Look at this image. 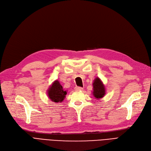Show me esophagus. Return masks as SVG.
I'll return each instance as SVG.
<instances>
[{
	"mask_svg": "<svg viewBox=\"0 0 151 151\" xmlns=\"http://www.w3.org/2000/svg\"><path fill=\"white\" fill-rule=\"evenodd\" d=\"M75 90L76 91H82L83 88L81 87H75Z\"/></svg>",
	"mask_w": 151,
	"mask_h": 151,
	"instance_id": "1",
	"label": "esophagus"
}]
</instances>
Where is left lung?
<instances>
[{
  "instance_id": "obj_1",
  "label": "left lung",
  "mask_w": 151,
  "mask_h": 151,
  "mask_svg": "<svg viewBox=\"0 0 151 151\" xmlns=\"http://www.w3.org/2000/svg\"><path fill=\"white\" fill-rule=\"evenodd\" d=\"M93 96L96 99H101L104 96L106 93L105 86L103 84L102 82L99 77H96L93 81Z\"/></svg>"
}]
</instances>
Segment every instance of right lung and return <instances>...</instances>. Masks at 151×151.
<instances>
[{
  "mask_svg": "<svg viewBox=\"0 0 151 151\" xmlns=\"http://www.w3.org/2000/svg\"><path fill=\"white\" fill-rule=\"evenodd\" d=\"M47 94L50 99L54 102H62L67 94L59 82L56 80L50 86L47 90Z\"/></svg>",
  "mask_w": 151,
  "mask_h": 151,
  "instance_id": "right-lung-1",
  "label": "right lung"
}]
</instances>
